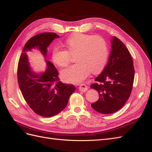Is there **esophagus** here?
<instances>
[{"mask_svg": "<svg viewBox=\"0 0 152 152\" xmlns=\"http://www.w3.org/2000/svg\"><path fill=\"white\" fill-rule=\"evenodd\" d=\"M79 89L80 91L86 92L87 91V89H88V87H87V86H86V84H80V86L79 87Z\"/></svg>", "mask_w": 152, "mask_h": 152, "instance_id": "esophagus-1", "label": "esophagus"}]
</instances>
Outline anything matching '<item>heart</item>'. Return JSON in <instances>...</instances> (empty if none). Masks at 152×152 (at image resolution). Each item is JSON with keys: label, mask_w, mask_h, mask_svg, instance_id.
Here are the masks:
<instances>
[{"label": "heart", "mask_w": 152, "mask_h": 152, "mask_svg": "<svg viewBox=\"0 0 152 152\" xmlns=\"http://www.w3.org/2000/svg\"><path fill=\"white\" fill-rule=\"evenodd\" d=\"M67 50L55 46L52 52L54 63L59 66H66L70 63L71 55H75L77 63L64 69L62 78L67 82L77 84L84 80L91 72L97 74L107 65L108 49L104 40L93 35L75 34L66 40Z\"/></svg>", "instance_id": "heart-1"}]
</instances>
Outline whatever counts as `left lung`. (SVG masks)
Here are the masks:
<instances>
[{
	"instance_id": "left-lung-1",
	"label": "left lung",
	"mask_w": 152,
	"mask_h": 152,
	"mask_svg": "<svg viewBox=\"0 0 152 152\" xmlns=\"http://www.w3.org/2000/svg\"><path fill=\"white\" fill-rule=\"evenodd\" d=\"M112 50L107 65L91 86L98 92L99 99L91 104L103 114L116 112L129 98L134 79L133 61L128 49L121 40L113 37Z\"/></svg>"
}]
</instances>
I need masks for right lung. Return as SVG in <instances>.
<instances>
[{"label":"right lung","instance_id":"right-lung-1","mask_svg":"<svg viewBox=\"0 0 152 152\" xmlns=\"http://www.w3.org/2000/svg\"><path fill=\"white\" fill-rule=\"evenodd\" d=\"M59 36L53 32L36 35L25 44L18 65V81L23 96L33 111L40 116L50 117L66 107L70 95L75 91L72 84H63L53 64L47 60L45 72H31L26 51L38 49L45 58L47 48Z\"/></svg>","mask_w":152,"mask_h":152}]
</instances>
